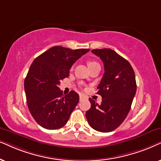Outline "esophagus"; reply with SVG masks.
I'll return each instance as SVG.
<instances>
[{
    "label": "esophagus",
    "mask_w": 161,
    "mask_h": 161,
    "mask_svg": "<svg viewBox=\"0 0 161 161\" xmlns=\"http://www.w3.org/2000/svg\"><path fill=\"white\" fill-rule=\"evenodd\" d=\"M83 98H84V96H83V95L79 96V99L82 100V99H83Z\"/></svg>",
    "instance_id": "1"
}]
</instances>
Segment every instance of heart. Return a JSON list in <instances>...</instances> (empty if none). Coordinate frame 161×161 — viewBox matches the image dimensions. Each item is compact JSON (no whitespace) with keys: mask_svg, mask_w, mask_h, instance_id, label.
<instances>
[{"mask_svg":"<svg viewBox=\"0 0 161 161\" xmlns=\"http://www.w3.org/2000/svg\"><path fill=\"white\" fill-rule=\"evenodd\" d=\"M98 63H96L95 61H88L87 62V65H88V67H91V66H93V65H98Z\"/></svg>","mask_w":161,"mask_h":161,"instance_id":"b5f03b06","label":"heart"}]
</instances>
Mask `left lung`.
Instances as JSON below:
<instances>
[{
  "mask_svg": "<svg viewBox=\"0 0 161 161\" xmlns=\"http://www.w3.org/2000/svg\"><path fill=\"white\" fill-rule=\"evenodd\" d=\"M104 63V74L97 88L102 102L89 98L91 108L85 113L90 126L96 131L109 132L119 127L129 113L137 85L129 62L110 48L93 49Z\"/></svg>",
  "mask_w": 161,
  "mask_h": 161,
  "instance_id": "obj_1",
  "label": "left lung"
}]
</instances>
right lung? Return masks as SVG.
Masks as SVG:
<instances>
[{"label":"right lung","instance_id":"1","mask_svg":"<svg viewBox=\"0 0 161 161\" xmlns=\"http://www.w3.org/2000/svg\"><path fill=\"white\" fill-rule=\"evenodd\" d=\"M89 51L54 46L31 63L24 81L25 96L30 113L42 127L57 130L68 122L79 96L74 91L64 96L58 86L69 76L73 64Z\"/></svg>","mask_w":161,"mask_h":161}]
</instances>
